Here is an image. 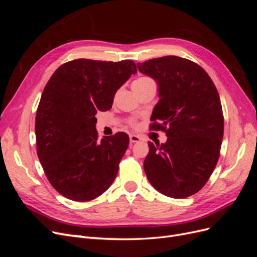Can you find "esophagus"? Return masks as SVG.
<instances>
[{
  "label": "esophagus",
  "mask_w": 257,
  "mask_h": 257,
  "mask_svg": "<svg viewBox=\"0 0 257 257\" xmlns=\"http://www.w3.org/2000/svg\"><path fill=\"white\" fill-rule=\"evenodd\" d=\"M141 139L142 138L139 137L138 135H134V134L133 135H130V142L133 143V144L134 143H139V142H141Z\"/></svg>",
  "instance_id": "esophagus-1"
}]
</instances>
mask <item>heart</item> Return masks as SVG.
Instances as JSON below:
<instances>
[{"instance_id": "obj_1", "label": "heart", "mask_w": 257, "mask_h": 257, "mask_svg": "<svg viewBox=\"0 0 257 257\" xmlns=\"http://www.w3.org/2000/svg\"><path fill=\"white\" fill-rule=\"evenodd\" d=\"M150 85H155V83H154L153 79L148 76L138 77V78H136L133 81V83H132V87H133V90L135 92L142 90V89H145L147 87H150Z\"/></svg>"}]
</instances>
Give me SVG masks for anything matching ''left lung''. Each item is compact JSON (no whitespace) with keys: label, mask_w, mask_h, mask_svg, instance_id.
<instances>
[{"label":"left lung","mask_w":257,"mask_h":257,"mask_svg":"<svg viewBox=\"0 0 257 257\" xmlns=\"http://www.w3.org/2000/svg\"><path fill=\"white\" fill-rule=\"evenodd\" d=\"M159 85L151 127L166 133L165 144L149 143L144 168L155 190L173 198L197 193L220 157L224 118L219 93L205 69L166 56L137 63Z\"/></svg>","instance_id":"1"}]
</instances>
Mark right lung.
<instances>
[{"mask_svg":"<svg viewBox=\"0 0 257 257\" xmlns=\"http://www.w3.org/2000/svg\"><path fill=\"white\" fill-rule=\"evenodd\" d=\"M136 72L131 60L77 59L50 77L36 111V148L46 177L61 195L89 201L113 182L130 138L119 132L99 142L95 114L110 109L115 92Z\"/></svg>","mask_w":257,"mask_h":257,"instance_id":"obj_1","label":"right lung"}]
</instances>
